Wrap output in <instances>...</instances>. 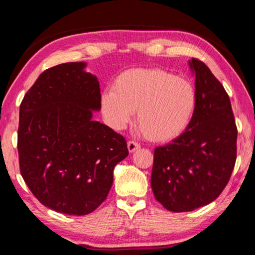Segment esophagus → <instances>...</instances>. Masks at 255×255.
I'll list each match as a JSON object with an SVG mask.
<instances>
[{
    "label": "esophagus",
    "instance_id": "1",
    "mask_svg": "<svg viewBox=\"0 0 255 255\" xmlns=\"http://www.w3.org/2000/svg\"><path fill=\"white\" fill-rule=\"evenodd\" d=\"M127 147H128L129 152L133 153V152H136V150H138V149L140 148V145L138 144V143H136V141H133V140H129L128 144H127Z\"/></svg>",
    "mask_w": 255,
    "mask_h": 255
}]
</instances>
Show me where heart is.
Wrapping results in <instances>:
<instances>
[{
	"label": "heart",
	"instance_id": "heart-1",
	"mask_svg": "<svg viewBox=\"0 0 255 255\" xmlns=\"http://www.w3.org/2000/svg\"><path fill=\"white\" fill-rule=\"evenodd\" d=\"M191 82L161 68H130L102 93L103 114L115 129H123L137 111V125L152 141L164 143L182 135L197 108Z\"/></svg>",
	"mask_w": 255,
	"mask_h": 255
}]
</instances>
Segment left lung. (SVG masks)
<instances>
[{"label":"left lung","instance_id":"1","mask_svg":"<svg viewBox=\"0 0 255 255\" xmlns=\"http://www.w3.org/2000/svg\"><path fill=\"white\" fill-rule=\"evenodd\" d=\"M197 108L191 124L172 143L154 150L155 199L174 213L214 201L225 189L236 161L237 128L225 89L205 63L192 58Z\"/></svg>","mask_w":255,"mask_h":255}]
</instances>
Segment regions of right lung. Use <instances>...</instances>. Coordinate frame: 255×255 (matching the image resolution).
Returning a JSON list of instances; mask_svg holds the SVG:
<instances>
[{"label":"right lung","instance_id":"obj_1","mask_svg":"<svg viewBox=\"0 0 255 255\" xmlns=\"http://www.w3.org/2000/svg\"><path fill=\"white\" fill-rule=\"evenodd\" d=\"M86 64L65 63L42 72L20 105L21 175L42 205L83 216L109 193L114 169L127 157L126 139L93 120L101 109L97 76Z\"/></svg>","mask_w":255,"mask_h":255}]
</instances>
